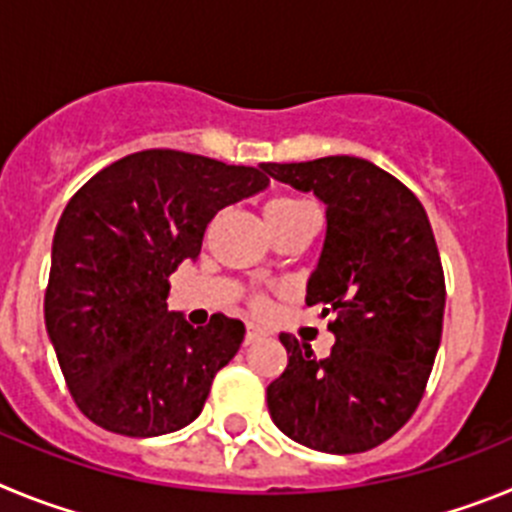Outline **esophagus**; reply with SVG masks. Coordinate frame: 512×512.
Here are the masks:
<instances>
[{
  "label": "esophagus",
  "mask_w": 512,
  "mask_h": 512,
  "mask_svg": "<svg viewBox=\"0 0 512 512\" xmlns=\"http://www.w3.org/2000/svg\"><path fill=\"white\" fill-rule=\"evenodd\" d=\"M269 336V333H266L264 328H256V325H248V330H246V343H256V341H261V338H266Z\"/></svg>",
  "instance_id": "34e87169"
}]
</instances>
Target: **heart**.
Returning a JSON list of instances; mask_svg holds the SVG:
<instances>
[{
	"instance_id": "b5f03b06",
	"label": "heart",
	"mask_w": 512,
	"mask_h": 512,
	"mask_svg": "<svg viewBox=\"0 0 512 512\" xmlns=\"http://www.w3.org/2000/svg\"><path fill=\"white\" fill-rule=\"evenodd\" d=\"M310 202L300 200V197H274V200L266 202V223H269L271 230H279L282 225L292 223L300 215L310 212ZM248 305H251L253 312H266L269 310V302H266L264 295H251L248 297Z\"/></svg>"
}]
</instances>
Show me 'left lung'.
<instances>
[{
	"instance_id": "obj_1",
	"label": "left lung",
	"mask_w": 512,
	"mask_h": 512,
	"mask_svg": "<svg viewBox=\"0 0 512 512\" xmlns=\"http://www.w3.org/2000/svg\"><path fill=\"white\" fill-rule=\"evenodd\" d=\"M261 169L325 202L307 305L323 307L336 333L320 361L307 343L279 336L289 364L266 390L271 420L307 449L361 454L413 418L436 361L446 282L431 223L400 179L364 158Z\"/></svg>"
}]
</instances>
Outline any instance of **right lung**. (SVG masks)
Here are the masks:
<instances>
[{"label":"right lung","instance_id":"1","mask_svg":"<svg viewBox=\"0 0 512 512\" xmlns=\"http://www.w3.org/2000/svg\"><path fill=\"white\" fill-rule=\"evenodd\" d=\"M261 166L151 148L120 158L74 194L53 235L45 328L76 408L130 438L179 431L238 354L241 320L192 328L169 312V277L200 256L217 210L261 192Z\"/></svg>","mask_w":512,"mask_h":512}]
</instances>
